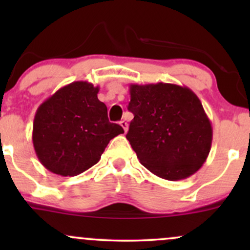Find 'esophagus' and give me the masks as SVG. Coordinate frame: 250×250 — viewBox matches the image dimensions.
<instances>
[{
  "label": "esophagus",
  "instance_id": "1",
  "mask_svg": "<svg viewBox=\"0 0 250 250\" xmlns=\"http://www.w3.org/2000/svg\"><path fill=\"white\" fill-rule=\"evenodd\" d=\"M120 125H121V127L123 128V130L125 131V133H127V130H128V123L125 121V120H123V121H121L120 122Z\"/></svg>",
  "mask_w": 250,
  "mask_h": 250
}]
</instances>
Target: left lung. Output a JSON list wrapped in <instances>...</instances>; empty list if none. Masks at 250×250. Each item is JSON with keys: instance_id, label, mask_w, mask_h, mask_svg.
<instances>
[{"instance_id": "left-lung-1", "label": "left lung", "mask_w": 250, "mask_h": 250, "mask_svg": "<svg viewBox=\"0 0 250 250\" xmlns=\"http://www.w3.org/2000/svg\"><path fill=\"white\" fill-rule=\"evenodd\" d=\"M125 135L141 165L168 181L196 173L207 160L213 128L199 97L171 83L130 84Z\"/></svg>"}]
</instances>
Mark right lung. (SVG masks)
Returning a JSON list of instances; mask_svg holds the SVG:
<instances>
[{
  "label": "right lung",
  "instance_id": "right-lung-1",
  "mask_svg": "<svg viewBox=\"0 0 250 250\" xmlns=\"http://www.w3.org/2000/svg\"><path fill=\"white\" fill-rule=\"evenodd\" d=\"M99 87L85 81L64 85L37 108L33 145L51 173L76 176L101 159L109 141L125 130L110 123Z\"/></svg>",
  "mask_w": 250,
  "mask_h": 250
}]
</instances>
